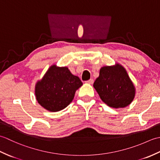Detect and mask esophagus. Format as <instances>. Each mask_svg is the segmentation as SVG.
Returning <instances> with one entry per match:
<instances>
[{
	"label": "esophagus",
	"instance_id": "esophagus-1",
	"mask_svg": "<svg viewBox=\"0 0 160 160\" xmlns=\"http://www.w3.org/2000/svg\"><path fill=\"white\" fill-rule=\"evenodd\" d=\"M93 82H94V80L93 79H90V80H89L88 81H87L86 83L89 84H92L93 83Z\"/></svg>",
	"mask_w": 160,
	"mask_h": 160
}]
</instances>
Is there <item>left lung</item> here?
I'll list each match as a JSON object with an SVG mask.
<instances>
[{
	"label": "left lung",
	"instance_id": "left-lung-1",
	"mask_svg": "<svg viewBox=\"0 0 160 160\" xmlns=\"http://www.w3.org/2000/svg\"><path fill=\"white\" fill-rule=\"evenodd\" d=\"M93 87L101 100L115 108L128 106L135 96L133 83L125 68L119 63L102 67Z\"/></svg>",
	"mask_w": 160,
	"mask_h": 160
}]
</instances>
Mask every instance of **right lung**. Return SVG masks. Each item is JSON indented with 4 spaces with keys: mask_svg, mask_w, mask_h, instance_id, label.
<instances>
[{
    "mask_svg": "<svg viewBox=\"0 0 160 160\" xmlns=\"http://www.w3.org/2000/svg\"><path fill=\"white\" fill-rule=\"evenodd\" d=\"M82 85L80 78L71 73L68 67L53 64L42 79L37 81L36 100L47 111H59L72 102L76 90Z\"/></svg>",
    "mask_w": 160,
    "mask_h": 160,
    "instance_id": "add662e5",
    "label": "right lung"
}]
</instances>
